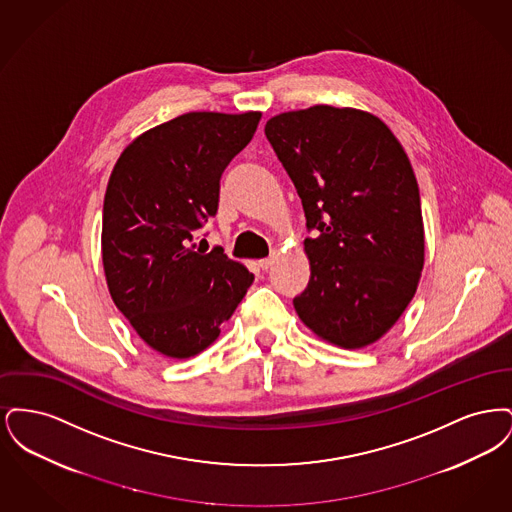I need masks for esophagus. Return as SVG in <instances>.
<instances>
[{"mask_svg":"<svg viewBox=\"0 0 512 512\" xmlns=\"http://www.w3.org/2000/svg\"><path fill=\"white\" fill-rule=\"evenodd\" d=\"M257 265H259V268H261V270H268V268H270V265H272V257H267V259H261V261H259Z\"/></svg>","mask_w":512,"mask_h":512,"instance_id":"1","label":"esophagus"}]
</instances>
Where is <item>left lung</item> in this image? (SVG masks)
I'll list each match as a JSON object with an SVG mask.
<instances>
[{"label": "left lung", "instance_id": "left-lung-1", "mask_svg": "<svg viewBox=\"0 0 512 512\" xmlns=\"http://www.w3.org/2000/svg\"><path fill=\"white\" fill-rule=\"evenodd\" d=\"M265 134L307 219L311 278L299 318L345 349L382 338L411 303L424 265L420 192L390 128L357 109L276 115Z\"/></svg>", "mask_w": 512, "mask_h": 512}]
</instances>
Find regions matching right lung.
<instances>
[{"mask_svg": "<svg viewBox=\"0 0 512 512\" xmlns=\"http://www.w3.org/2000/svg\"><path fill=\"white\" fill-rule=\"evenodd\" d=\"M261 113H186L136 138L111 172L101 253L111 297L149 347L188 359L219 338L253 274L192 244L219 209L220 176ZM203 242V240H201Z\"/></svg>", "mask_w": 512, "mask_h": 512, "instance_id": "obj_1", "label": "right lung"}]
</instances>
